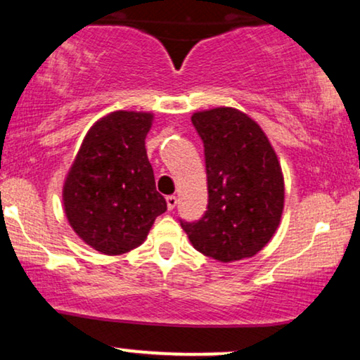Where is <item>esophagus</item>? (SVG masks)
<instances>
[{"mask_svg":"<svg viewBox=\"0 0 360 360\" xmlns=\"http://www.w3.org/2000/svg\"><path fill=\"white\" fill-rule=\"evenodd\" d=\"M166 201H167V208L169 210H174L176 208V205H177V198L176 196H167Z\"/></svg>","mask_w":360,"mask_h":360,"instance_id":"1","label":"esophagus"}]
</instances>
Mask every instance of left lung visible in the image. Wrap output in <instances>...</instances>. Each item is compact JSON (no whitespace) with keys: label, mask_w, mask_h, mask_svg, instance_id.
I'll return each instance as SVG.
<instances>
[{"label":"left lung","mask_w":360,"mask_h":360,"mask_svg":"<svg viewBox=\"0 0 360 360\" xmlns=\"http://www.w3.org/2000/svg\"><path fill=\"white\" fill-rule=\"evenodd\" d=\"M205 146L208 210L183 221L193 247L220 262L254 257L278 230L284 179L269 139L249 115L235 108L191 117Z\"/></svg>","instance_id":"1"}]
</instances>
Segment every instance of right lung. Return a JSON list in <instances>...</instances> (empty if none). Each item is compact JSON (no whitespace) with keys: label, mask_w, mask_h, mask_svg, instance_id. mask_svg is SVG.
I'll return each instance as SVG.
<instances>
[{"label":"right lung","mask_w":360,"mask_h":360,"mask_svg":"<svg viewBox=\"0 0 360 360\" xmlns=\"http://www.w3.org/2000/svg\"><path fill=\"white\" fill-rule=\"evenodd\" d=\"M152 120L143 111H113L98 120L65 177L62 201L69 225L101 254L139 247L167 210L146 150Z\"/></svg>","instance_id":"right-lung-1"}]
</instances>
